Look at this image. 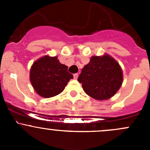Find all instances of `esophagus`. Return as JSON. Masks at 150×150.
Instances as JSON below:
<instances>
[{
    "instance_id": "obj_1",
    "label": "esophagus",
    "mask_w": 150,
    "mask_h": 150,
    "mask_svg": "<svg viewBox=\"0 0 150 150\" xmlns=\"http://www.w3.org/2000/svg\"><path fill=\"white\" fill-rule=\"evenodd\" d=\"M74 78H75V79H77V78H78V73H75V74H74Z\"/></svg>"
}]
</instances>
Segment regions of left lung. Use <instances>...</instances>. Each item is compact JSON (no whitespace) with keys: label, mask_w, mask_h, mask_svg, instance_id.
<instances>
[{"label":"left lung","mask_w":150,"mask_h":150,"mask_svg":"<svg viewBox=\"0 0 150 150\" xmlns=\"http://www.w3.org/2000/svg\"><path fill=\"white\" fill-rule=\"evenodd\" d=\"M78 81L84 91L97 100L108 99L120 89L122 72L118 63L108 55L92 57L82 69Z\"/></svg>","instance_id":"1"}]
</instances>
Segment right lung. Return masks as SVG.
I'll list each match as a JSON object with an SVG mask.
<instances>
[{"mask_svg": "<svg viewBox=\"0 0 150 150\" xmlns=\"http://www.w3.org/2000/svg\"><path fill=\"white\" fill-rule=\"evenodd\" d=\"M67 68L59 62L57 57H43L33 63L30 69V82L40 96L45 98L57 96L73 78Z\"/></svg>", "mask_w": 150, "mask_h": 150, "instance_id": "obj_1", "label": "right lung"}]
</instances>
